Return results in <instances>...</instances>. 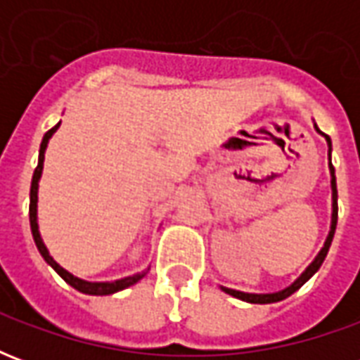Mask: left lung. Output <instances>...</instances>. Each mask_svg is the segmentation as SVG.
<instances>
[{"mask_svg": "<svg viewBox=\"0 0 360 360\" xmlns=\"http://www.w3.org/2000/svg\"><path fill=\"white\" fill-rule=\"evenodd\" d=\"M318 133H322L320 129L316 127ZM326 141H328V146H332V141H330V136L328 134H324ZM330 172H332V198H333V212H332V229H330V235H328V239H326L324 243V249L318 252V257L314 258V262L304 270V274H302L301 278L295 281L293 285H289L287 289H283V291H278V293H266V295H255V293H243V291H235V289H227V287H224V291L229 295H233V297H237V299H241V301H247V302H255V304H268V302H278V301H283V299H287L289 295H293L299 287H302L307 281H309L314 274H316V270L322 266V262H324L326 255H328V250H330V245H332V239H333V233H335V226H338V187H335V169H333L332 162H330Z\"/></svg>", "mask_w": 360, "mask_h": 360, "instance_id": "obj_1", "label": "left lung"}]
</instances>
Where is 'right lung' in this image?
Here are the masks:
<instances>
[{
    "label": "right lung",
    "instance_id": "1",
    "mask_svg": "<svg viewBox=\"0 0 360 360\" xmlns=\"http://www.w3.org/2000/svg\"><path fill=\"white\" fill-rule=\"evenodd\" d=\"M61 123H58L56 127H51L48 133L44 134L42 144H40V156H38V165H36L34 175H32V185H30V206H28V216H30V229H32V237H34V243L38 250H40V255L44 257V260L48 262V264L53 268V270L58 271L61 278L65 279L69 285H73L75 289H79L81 293H89V295H111L115 293V291H121V289H125V287L133 285L136 283L139 279H142L146 276V271L144 270L141 274H134L131 278L125 279H117V281H111V283H90V281H84V279L75 278L73 274H69L67 270H63L61 266L50 257V252L46 249V245L42 243V237H40V231H38V221H36V202H38V181H40V175H42V167H44V152H46V146H48V141H50V136L56 131H58V127Z\"/></svg>",
    "mask_w": 360,
    "mask_h": 360
}]
</instances>
